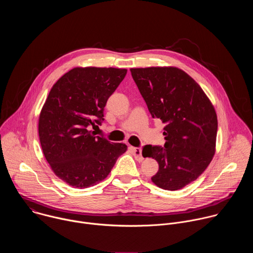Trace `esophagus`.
I'll use <instances>...</instances> for the list:
<instances>
[{"label": "esophagus", "instance_id": "1", "mask_svg": "<svg viewBox=\"0 0 253 253\" xmlns=\"http://www.w3.org/2000/svg\"><path fill=\"white\" fill-rule=\"evenodd\" d=\"M133 151H134V155H135L136 160H138L140 162V161H142L144 159L143 156H142V149L141 148H138V147L133 148Z\"/></svg>", "mask_w": 253, "mask_h": 253}]
</instances>
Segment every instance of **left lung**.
I'll list each match as a JSON object with an SVG mask.
<instances>
[{
	"label": "left lung",
	"instance_id": "obj_1",
	"mask_svg": "<svg viewBox=\"0 0 253 253\" xmlns=\"http://www.w3.org/2000/svg\"><path fill=\"white\" fill-rule=\"evenodd\" d=\"M132 77L152 118L166 124L164 148L146 145L154 158L158 187L175 191L196 180L210 164L216 146L217 115L201 87L176 67L131 68Z\"/></svg>",
	"mask_w": 253,
	"mask_h": 253
}]
</instances>
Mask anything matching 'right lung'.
<instances>
[{
	"instance_id": "1",
	"label": "right lung",
	"mask_w": 253,
	"mask_h": 253,
	"mask_svg": "<svg viewBox=\"0 0 253 253\" xmlns=\"http://www.w3.org/2000/svg\"><path fill=\"white\" fill-rule=\"evenodd\" d=\"M127 69L76 67L52 87L39 116V138L57 177L74 188H87L111 172L127 145L89 130L104 120V107Z\"/></svg>"
}]
</instances>
